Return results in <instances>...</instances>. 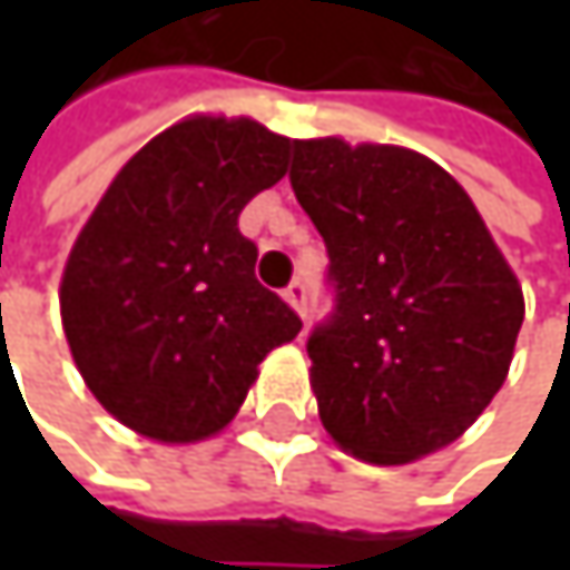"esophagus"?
<instances>
[{
    "label": "esophagus",
    "instance_id": "1",
    "mask_svg": "<svg viewBox=\"0 0 570 570\" xmlns=\"http://www.w3.org/2000/svg\"><path fill=\"white\" fill-rule=\"evenodd\" d=\"M284 299L289 303V309H293V313H299V316H303V306H306V286L289 284L284 289Z\"/></svg>",
    "mask_w": 570,
    "mask_h": 570
}]
</instances>
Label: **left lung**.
I'll list each match as a JSON object with an SVG mask.
<instances>
[{"label":"left lung","mask_w":570,"mask_h":570,"mask_svg":"<svg viewBox=\"0 0 570 570\" xmlns=\"http://www.w3.org/2000/svg\"><path fill=\"white\" fill-rule=\"evenodd\" d=\"M289 184L336 284L333 320L306 343L323 429L373 465L452 445L502 390L524 320L479 207L399 145L293 141Z\"/></svg>","instance_id":"8db88e82"}]
</instances>
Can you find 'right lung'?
<instances>
[{"label":"right lung","instance_id":"1","mask_svg":"<svg viewBox=\"0 0 570 570\" xmlns=\"http://www.w3.org/2000/svg\"><path fill=\"white\" fill-rule=\"evenodd\" d=\"M289 138L254 118L187 115L101 194L61 271L71 360L131 432L190 445L224 432L299 316L257 284L247 200L286 174Z\"/></svg>","mask_w":570,"mask_h":570}]
</instances>
